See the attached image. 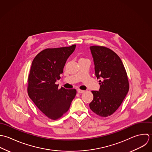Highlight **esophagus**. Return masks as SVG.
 Instances as JSON below:
<instances>
[{"mask_svg":"<svg viewBox=\"0 0 152 152\" xmlns=\"http://www.w3.org/2000/svg\"><path fill=\"white\" fill-rule=\"evenodd\" d=\"M77 92L79 93H84L85 92V91H83V90H81V89H77Z\"/></svg>","mask_w":152,"mask_h":152,"instance_id":"34e87169","label":"esophagus"}]
</instances>
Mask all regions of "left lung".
<instances>
[{
	"instance_id": "left-lung-1",
	"label": "left lung",
	"mask_w": 152,
	"mask_h": 152,
	"mask_svg": "<svg viewBox=\"0 0 152 152\" xmlns=\"http://www.w3.org/2000/svg\"><path fill=\"white\" fill-rule=\"evenodd\" d=\"M95 75L99 80V91H91V110L101 117L112 115L121 105L129 89L127 75L119 56L110 49L102 46L90 47Z\"/></svg>"
}]
</instances>
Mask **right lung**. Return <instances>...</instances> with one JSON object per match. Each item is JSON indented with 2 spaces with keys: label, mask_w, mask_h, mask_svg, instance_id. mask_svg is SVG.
<instances>
[{
  "label": "right lung",
  "mask_w": 152,
  "mask_h": 152,
  "mask_svg": "<svg viewBox=\"0 0 152 152\" xmlns=\"http://www.w3.org/2000/svg\"><path fill=\"white\" fill-rule=\"evenodd\" d=\"M76 45L48 48L39 53L31 63L28 76V93L37 107L48 118L57 120L66 113L76 94L75 89H66L55 82Z\"/></svg>",
  "instance_id": "obj_1"
}]
</instances>
